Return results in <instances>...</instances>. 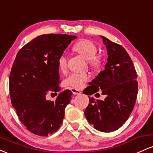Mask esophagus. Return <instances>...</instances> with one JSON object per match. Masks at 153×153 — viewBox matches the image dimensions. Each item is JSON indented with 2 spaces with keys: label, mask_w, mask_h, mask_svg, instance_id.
Instances as JSON below:
<instances>
[{
  "label": "esophagus",
  "mask_w": 153,
  "mask_h": 153,
  "mask_svg": "<svg viewBox=\"0 0 153 153\" xmlns=\"http://www.w3.org/2000/svg\"><path fill=\"white\" fill-rule=\"evenodd\" d=\"M71 91H72V92H73V94L74 95H79V94H81V92H80V91L79 90H78V89L71 88Z\"/></svg>",
  "instance_id": "34e87169"
}]
</instances>
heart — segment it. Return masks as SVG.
Instances as JSON below:
<instances>
[{"label":"heart","instance_id":"b5f03b06","mask_svg":"<svg viewBox=\"0 0 153 153\" xmlns=\"http://www.w3.org/2000/svg\"><path fill=\"white\" fill-rule=\"evenodd\" d=\"M73 50L78 52L83 58L88 60L89 65L91 68H99L101 64V58L97 54V47L94 43L86 39H82L77 42L73 47ZM58 67L61 71H65L67 68V59L64 55L60 56L58 59ZM89 80L88 75L86 73H72L65 80L67 86L80 88L84 82Z\"/></svg>","mask_w":153,"mask_h":153}]
</instances>
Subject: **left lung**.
<instances>
[{
  "mask_svg": "<svg viewBox=\"0 0 153 153\" xmlns=\"http://www.w3.org/2000/svg\"><path fill=\"white\" fill-rule=\"evenodd\" d=\"M101 38L106 47L108 62L105 70L100 72L89 85L101 90L106 98L101 101L89 97V104L84 113L95 129L111 132L122 127L134 108L138 93L137 75L124 47L104 36ZM98 91H92L87 95Z\"/></svg>",
  "mask_w": 153,
  "mask_h": 153,
  "instance_id": "1",
  "label": "left lung"
}]
</instances>
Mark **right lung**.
<instances>
[{"instance_id": "obj_1", "label": "right lung", "mask_w": 153, "mask_h": 153, "mask_svg": "<svg viewBox=\"0 0 153 153\" xmlns=\"http://www.w3.org/2000/svg\"><path fill=\"white\" fill-rule=\"evenodd\" d=\"M76 36L43 34L19 51L9 77L12 106L19 120L33 134L46 137L58 130L73 93H59L54 101L47 93L57 94L59 86L58 59Z\"/></svg>"}]
</instances>
